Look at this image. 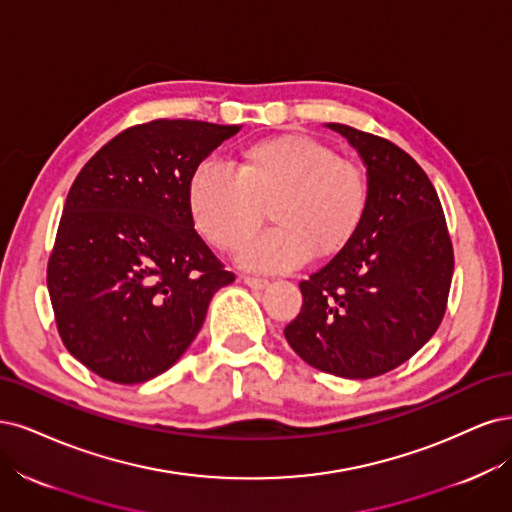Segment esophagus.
I'll return each instance as SVG.
<instances>
[{"instance_id": "1", "label": "esophagus", "mask_w": 512, "mask_h": 512, "mask_svg": "<svg viewBox=\"0 0 512 512\" xmlns=\"http://www.w3.org/2000/svg\"><path fill=\"white\" fill-rule=\"evenodd\" d=\"M246 285L249 287H253V289H263V287H268V278H257V276H244L242 278Z\"/></svg>"}]
</instances>
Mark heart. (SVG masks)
Wrapping results in <instances>:
<instances>
[{
	"label": "heart",
	"instance_id": "obj_1",
	"mask_svg": "<svg viewBox=\"0 0 512 512\" xmlns=\"http://www.w3.org/2000/svg\"><path fill=\"white\" fill-rule=\"evenodd\" d=\"M191 221L208 244L234 251L270 204L276 223L244 244L251 270L287 272L349 244L364 223L370 185L355 163L308 136H280L246 148L240 168L206 159L189 180Z\"/></svg>",
	"mask_w": 512,
	"mask_h": 512
}]
</instances>
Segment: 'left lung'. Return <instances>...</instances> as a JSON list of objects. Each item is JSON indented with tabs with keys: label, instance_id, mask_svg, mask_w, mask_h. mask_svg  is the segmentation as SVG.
<instances>
[{
	"label": "left lung",
	"instance_id": "left-lung-1",
	"mask_svg": "<svg viewBox=\"0 0 512 512\" xmlns=\"http://www.w3.org/2000/svg\"><path fill=\"white\" fill-rule=\"evenodd\" d=\"M368 168L370 202L349 244L300 283V315L285 327L308 366L342 378L381 376L434 336L447 310L453 244L423 168L387 138L329 123Z\"/></svg>",
	"mask_w": 512,
	"mask_h": 512
}]
</instances>
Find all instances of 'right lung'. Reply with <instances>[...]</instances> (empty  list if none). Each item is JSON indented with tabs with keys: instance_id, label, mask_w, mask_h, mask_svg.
Returning a JSON list of instances; mask_svg holds the SVG:
<instances>
[{
	"instance_id": "add662e5",
	"label": "right lung",
	"mask_w": 512,
	"mask_h": 512,
	"mask_svg": "<svg viewBox=\"0 0 512 512\" xmlns=\"http://www.w3.org/2000/svg\"><path fill=\"white\" fill-rule=\"evenodd\" d=\"M238 125L155 119L97 151L70 187L48 257L57 332L82 366L119 385L151 381L234 283L189 212L193 170Z\"/></svg>"
}]
</instances>
